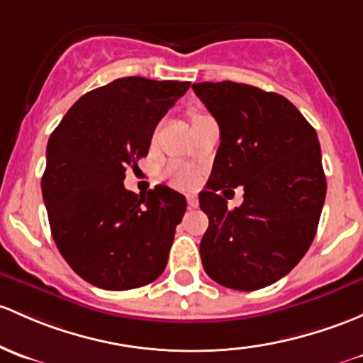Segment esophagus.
Segmentation results:
<instances>
[{
	"label": "esophagus",
	"instance_id": "esophagus-1",
	"mask_svg": "<svg viewBox=\"0 0 363 363\" xmlns=\"http://www.w3.org/2000/svg\"><path fill=\"white\" fill-rule=\"evenodd\" d=\"M188 207L189 208H196L198 207V198L194 196V194H188Z\"/></svg>",
	"mask_w": 363,
	"mask_h": 363
}]
</instances>
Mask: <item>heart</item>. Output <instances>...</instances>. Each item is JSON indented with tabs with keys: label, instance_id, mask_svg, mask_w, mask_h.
<instances>
[{
	"label": "heart",
	"instance_id": "obj_1",
	"mask_svg": "<svg viewBox=\"0 0 363 363\" xmlns=\"http://www.w3.org/2000/svg\"><path fill=\"white\" fill-rule=\"evenodd\" d=\"M201 116H205V114H200V113L193 114V123L196 120H200ZM165 175L170 181V184H174L175 188H181V189L193 188V186L198 182V177H200L198 170L191 165H186V163H174V165H170L169 169H167Z\"/></svg>",
	"mask_w": 363,
	"mask_h": 363
}]
</instances>
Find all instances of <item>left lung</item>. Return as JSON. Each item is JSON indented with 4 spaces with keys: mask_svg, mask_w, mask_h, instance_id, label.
I'll list each match as a JSON object with an SVG mask.
<instances>
[{
    "mask_svg": "<svg viewBox=\"0 0 363 363\" xmlns=\"http://www.w3.org/2000/svg\"><path fill=\"white\" fill-rule=\"evenodd\" d=\"M193 90L220 130L200 193L208 216L200 243L203 269L235 291L268 287L315 238L327 193L318 137L284 95L235 82L194 83ZM238 185L244 203L230 211L218 191Z\"/></svg>",
    "mask_w": 363,
    "mask_h": 363,
    "instance_id": "8db88e82",
    "label": "left lung"
}]
</instances>
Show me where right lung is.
I'll return each instance as SVG.
<instances>
[{"mask_svg": "<svg viewBox=\"0 0 363 363\" xmlns=\"http://www.w3.org/2000/svg\"><path fill=\"white\" fill-rule=\"evenodd\" d=\"M189 85L114 79L76 101L48 139L41 193L52 236L95 287H143L165 269L186 198L163 184L135 194L123 179L147 156L156 125Z\"/></svg>", "mask_w": 363, "mask_h": 363, "instance_id": "obj_1", "label": "right lung"}]
</instances>
